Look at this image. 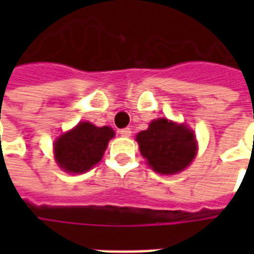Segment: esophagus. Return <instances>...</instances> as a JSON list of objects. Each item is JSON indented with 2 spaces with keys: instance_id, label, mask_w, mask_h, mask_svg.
<instances>
[{
  "instance_id": "obj_1",
  "label": "esophagus",
  "mask_w": 254,
  "mask_h": 254,
  "mask_svg": "<svg viewBox=\"0 0 254 254\" xmlns=\"http://www.w3.org/2000/svg\"><path fill=\"white\" fill-rule=\"evenodd\" d=\"M120 134H121L122 137H129V136L132 134V130H130L129 127H125V129H121V130H120Z\"/></svg>"
}]
</instances>
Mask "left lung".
I'll use <instances>...</instances> for the list:
<instances>
[{
  "mask_svg": "<svg viewBox=\"0 0 254 254\" xmlns=\"http://www.w3.org/2000/svg\"><path fill=\"white\" fill-rule=\"evenodd\" d=\"M136 140L149 167L165 176L187 169L197 152L193 130L167 118L154 120L147 130L137 133Z\"/></svg>",
  "mask_w": 254,
  "mask_h": 254,
  "instance_id": "obj_1",
  "label": "left lung"
}]
</instances>
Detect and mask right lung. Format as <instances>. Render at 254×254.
I'll return each mask as SVG.
<instances>
[{
    "mask_svg": "<svg viewBox=\"0 0 254 254\" xmlns=\"http://www.w3.org/2000/svg\"><path fill=\"white\" fill-rule=\"evenodd\" d=\"M113 137L114 130L111 127H98L91 122H78L77 127L56 140L54 158L66 173L81 174L100 162Z\"/></svg>",
    "mask_w": 254,
    "mask_h": 254,
    "instance_id": "right-lung-1",
    "label": "right lung"
}]
</instances>
